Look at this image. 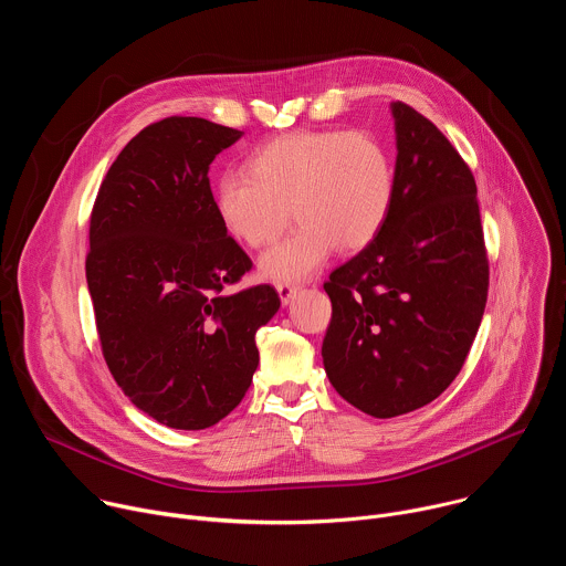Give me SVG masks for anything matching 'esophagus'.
Returning a JSON list of instances; mask_svg holds the SVG:
<instances>
[{
  "label": "esophagus",
  "instance_id": "esophagus-1",
  "mask_svg": "<svg viewBox=\"0 0 566 566\" xmlns=\"http://www.w3.org/2000/svg\"><path fill=\"white\" fill-rule=\"evenodd\" d=\"M297 291H300V286H295V284H277V293H280L282 304H289L295 297Z\"/></svg>",
  "mask_w": 566,
  "mask_h": 566
}]
</instances>
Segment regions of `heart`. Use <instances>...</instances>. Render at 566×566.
<instances>
[{
	"instance_id": "obj_1",
	"label": "heart",
	"mask_w": 566,
	"mask_h": 566,
	"mask_svg": "<svg viewBox=\"0 0 566 566\" xmlns=\"http://www.w3.org/2000/svg\"><path fill=\"white\" fill-rule=\"evenodd\" d=\"M394 166L385 145L360 129H300L262 145L244 170L214 186L223 230L249 249L275 241L297 217V230L260 260L264 280L311 277L336 249H367L394 206Z\"/></svg>"
}]
</instances>
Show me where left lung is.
<instances>
[{
    "label": "left lung",
    "mask_w": 566,
    "mask_h": 566,
    "mask_svg": "<svg viewBox=\"0 0 566 566\" xmlns=\"http://www.w3.org/2000/svg\"><path fill=\"white\" fill-rule=\"evenodd\" d=\"M394 206L380 234L325 282L322 360L360 412H415L461 371L489 297L476 184L443 132L394 103Z\"/></svg>",
    "instance_id": "obj_1"
}]
</instances>
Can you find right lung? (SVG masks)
Masks as SVG:
<instances>
[{
    "label": "right lung",
    "mask_w": 566,
    "mask_h": 566,
    "mask_svg": "<svg viewBox=\"0 0 566 566\" xmlns=\"http://www.w3.org/2000/svg\"><path fill=\"white\" fill-rule=\"evenodd\" d=\"M239 136L195 116L151 123L92 208L85 266L105 363L138 410L177 430L239 406L260 363L255 334L280 308L269 284L226 291L253 262L217 217L208 168Z\"/></svg>",
    "instance_id": "1"
}]
</instances>
